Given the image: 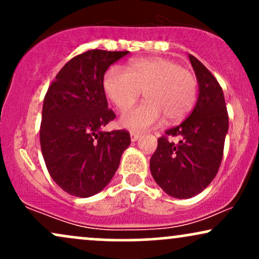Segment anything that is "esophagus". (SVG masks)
I'll return each instance as SVG.
<instances>
[{
    "label": "esophagus",
    "instance_id": "obj_1",
    "mask_svg": "<svg viewBox=\"0 0 259 259\" xmlns=\"http://www.w3.org/2000/svg\"><path fill=\"white\" fill-rule=\"evenodd\" d=\"M140 136H141V134H140V133H135V132L130 133V139H132L133 142L138 141V140L140 139Z\"/></svg>",
    "mask_w": 259,
    "mask_h": 259
}]
</instances>
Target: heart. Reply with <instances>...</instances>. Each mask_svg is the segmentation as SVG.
<instances>
[{
  "label": "heart",
  "instance_id": "1",
  "mask_svg": "<svg viewBox=\"0 0 259 259\" xmlns=\"http://www.w3.org/2000/svg\"><path fill=\"white\" fill-rule=\"evenodd\" d=\"M106 96L120 111L132 107L141 91L146 101L121 115V124L133 130H145L163 119L179 121L194 108L197 80L194 73L177 62L162 57L140 58L126 70L112 65L102 80Z\"/></svg>",
  "mask_w": 259,
  "mask_h": 259
}]
</instances>
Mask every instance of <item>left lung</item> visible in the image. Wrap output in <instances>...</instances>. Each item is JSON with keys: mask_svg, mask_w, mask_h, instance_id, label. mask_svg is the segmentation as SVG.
Returning <instances> with one entry per match:
<instances>
[{"mask_svg": "<svg viewBox=\"0 0 259 259\" xmlns=\"http://www.w3.org/2000/svg\"><path fill=\"white\" fill-rule=\"evenodd\" d=\"M200 85L197 103L180 125L165 130L150 160L153 179L175 198L198 195L212 183L223 159L229 117L222 86L192 55L189 56ZM179 136L175 144L169 137Z\"/></svg>", "mask_w": 259, "mask_h": 259, "instance_id": "1", "label": "left lung"}]
</instances>
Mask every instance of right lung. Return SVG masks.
<instances>
[{
    "label": "right lung",
    "instance_id": "obj_1",
    "mask_svg": "<svg viewBox=\"0 0 259 259\" xmlns=\"http://www.w3.org/2000/svg\"><path fill=\"white\" fill-rule=\"evenodd\" d=\"M129 51L89 50L59 70L45 95L40 144L47 170L67 194L90 197L117 171L130 145L126 130L101 132L115 118L102 80Z\"/></svg>",
    "mask_w": 259,
    "mask_h": 259
}]
</instances>
